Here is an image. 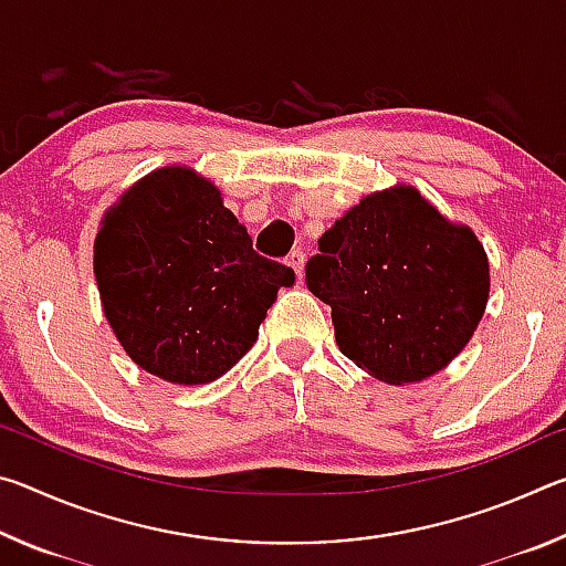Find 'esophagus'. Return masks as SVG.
I'll return each mask as SVG.
<instances>
[{
	"label": "esophagus",
	"mask_w": 566,
	"mask_h": 566,
	"mask_svg": "<svg viewBox=\"0 0 566 566\" xmlns=\"http://www.w3.org/2000/svg\"><path fill=\"white\" fill-rule=\"evenodd\" d=\"M286 264H290L294 270L296 280H302V274H304V252H302V249H294V252L286 256Z\"/></svg>",
	"instance_id": "esophagus-1"
}]
</instances>
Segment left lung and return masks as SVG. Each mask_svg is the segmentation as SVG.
Masks as SVG:
<instances>
[{"label": "left lung", "mask_w": 566, "mask_h": 566, "mask_svg": "<svg viewBox=\"0 0 566 566\" xmlns=\"http://www.w3.org/2000/svg\"><path fill=\"white\" fill-rule=\"evenodd\" d=\"M304 276L332 306L344 357L389 385L447 367L490 296V262L472 229L447 222L411 187L352 207L322 234Z\"/></svg>", "instance_id": "left-lung-1"}]
</instances>
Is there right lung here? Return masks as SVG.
Masks as SVG:
<instances>
[{"mask_svg": "<svg viewBox=\"0 0 566 566\" xmlns=\"http://www.w3.org/2000/svg\"><path fill=\"white\" fill-rule=\"evenodd\" d=\"M102 306L124 352L175 385H207L256 342L294 272L256 254L219 189L187 167L137 181L94 242Z\"/></svg>", "mask_w": 566, "mask_h": 566, "instance_id": "obj_1", "label": "right lung"}]
</instances>
